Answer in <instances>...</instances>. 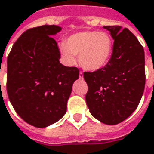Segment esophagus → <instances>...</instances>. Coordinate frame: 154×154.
Masks as SVG:
<instances>
[{"label":"esophagus","instance_id":"34e87169","mask_svg":"<svg viewBox=\"0 0 154 154\" xmlns=\"http://www.w3.org/2000/svg\"><path fill=\"white\" fill-rule=\"evenodd\" d=\"M79 78H81V79H83V78H84V73H83L82 71H80V72H79Z\"/></svg>","mask_w":154,"mask_h":154}]
</instances>
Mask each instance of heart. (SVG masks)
I'll return each mask as SVG.
<instances>
[{
	"instance_id": "heart-1",
	"label": "heart",
	"mask_w": 154,
	"mask_h": 154,
	"mask_svg": "<svg viewBox=\"0 0 154 154\" xmlns=\"http://www.w3.org/2000/svg\"><path fill=\"white\" fill-rule=\"evenodd\" d=\"M114 42L105 32H81L69 36L66 42L59 44L63 63L73 66L77 63L86 70L95 71L102 69L109 62Z\"/></svg>"
}]
</instances>
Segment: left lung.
Wrapping results in <instances>:
<instances>
[{
    "mask_svg": "<svg viewBox=\"0 0 154 154\" xmlns=\"http://www.w3.org/2000/svg\"><path fill=\"white\" fill-rule=\"evenodd\" d=\"M114 39L111 58L102 69L84 72L86 104L93 117L116 125L136 110L145 84V52L136 36L118 25L104 26Z\"/></svg>",
    "mask_w": 154,
    "mask_h": 154,
    "instance_id": "1",
    "label": "left lung"
}]
</instances>
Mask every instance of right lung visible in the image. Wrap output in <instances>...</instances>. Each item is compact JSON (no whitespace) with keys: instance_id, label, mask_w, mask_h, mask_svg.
I'll return each mask as SVG.
<instances>
[{"instance_id":"obj_1","label":"right lung","mask_w":154,"mask_h":154,"mask_svg":"<svg viewBox=\"0 0 154 154\" xmlns=\"http://www.w3.org/2000/svg\"><path fill=\"white\" fill-rule=\"evenodd\" d=\"M57 25L27 30L13 45L7 59V92L17 115L27 123L45 128L56 122L67 110L76 67L60 63L57 43L52 36Z\"/></svg>"}]
</instances>
